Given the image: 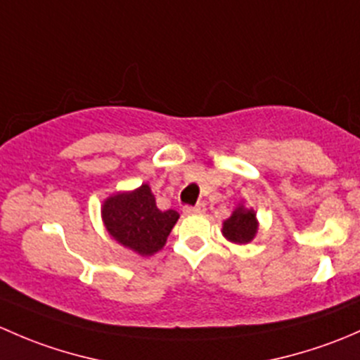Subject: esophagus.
<instances>
[{
	"instance_id": "1",
	"label": "esophagus",
	"mask_w": 360,
	"mask_h": 360,
	"mask_svg": "<svg viewBox=\"0 0 360 360\" xmlns=\"http://www.w3.org/2000/svg\"><path fill=\"white\" fill-rule=\"evenodd\" d=\"M184 211L187 214H201L206 211V206L202 205V202H199V205H195V206H185Z\"/></svg>"
}]
</instances>
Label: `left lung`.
Returning <instances> with one entry per match:
<instances>
[{
	"label": "left lung",
	"instance_id": "left-lung-1",
	"mask_svg": "<svg viewBox=\"0 0 360 360\" xmlns=\"http://www.w3.org/2000/svg\"><path fill=\"white\" fill-rule=\"evenodd\" d=\"M258 231L257 213L253 210H248L244 206H237L231 218L224 221V232L225 239L236 244H248L253 240Z\"/></svg>",
	"mask_w": 360,
	"mask_h": 360
}]
</instances>
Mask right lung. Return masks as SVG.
<instances>
[{
	"label": "right lung",
	"mask_w": 360,
	"mask_h": 360,
	"mask_svg": "<svg viewBox=\"0 0 360 360\" xmlns=\"http://www.w3.org/2000/svg\"><path fill=\"white\" fill-rule=\"evenodd\" d=\"M180 214L161 211L147 184L131 192H117L103 201L102 220L107 232L124 248L142 257L158 253L166 244Z\"/></svg>",
	"instance_id": "right-lung-1"
}]
</instances>
